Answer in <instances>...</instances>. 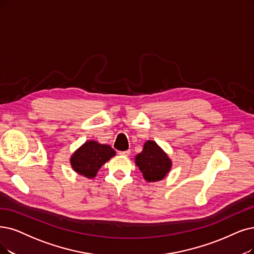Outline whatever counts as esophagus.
Segmentation results:
<instances>
[{
	"label": "esophagus",
	"mask_w": 254,
	"mask_h": 254,
	"mask_svg": "<svg viewBox=\"0 0 254 254\" xmlns=\"http://www.w3.org/2000/svg\"><path fill=\"white\" fill-rule=\"evenodd\" d=\"M119 154H120V155H123V156H128V155H130V150H127V151H119Z\"/></svg>",
	"instance_id": "1"
}]
</instances>
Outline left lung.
<instances>
[{
    "instance_id": "8db88e82",
    "label": "left lung",
    "mask_w": 254,
    "mask_h": 254,
    "mask_svg": "<svg viewBox=\"0 0 254 254\" xmlns=\"http://www.w3.org/2000/svg\"><path fill=\"white\" fill-rule=\"evenodd\" d=\"M135 164L149 182L164 179L172 166L168 155L153 140L145 143L143 151L135 156Z\"/></svg>"
}]
</instances>
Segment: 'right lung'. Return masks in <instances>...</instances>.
Instances as JSON below:
<instances>
[{"label": "right lung", "instance_id": "obj_1", "mask_svg": "<svg viewBox=\"0 0 254 254\" xmlns=\"http://www.w3.org/2000/svg\"><path fill=\"white\" fill-rule=\"evenodd\" d=\"M115 155L116 151L110 146L89 140L75 152L70 158V164L80 175L94 178L102 165Z\"/></svg>", "mask_w": 254, "mask_h": 254}]
</instances>
